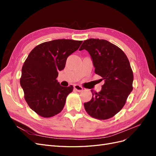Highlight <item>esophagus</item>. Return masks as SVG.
<instances>
[{
	"mask_svg": "<svg viewBox=\"0 0 156 156\" xmlns=\"http://www.w3.org/2000/svg\"><path fill=\"white\" fill-rule=\"evenodd\" d=\"M74 89L77 92H81L83 90V87L80 85H78V84H75V85H74Z\"/></svg>",
	"mask_w": 156,
	"mask_h": 156,
	"instance_id": "1",
	"label": "esophagus"
}]
</instances>
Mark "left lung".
I'll return each mask as SVG.
<instances>
[{
    "label": "left lung",
    "mask_w": 156,
    "mask_h": 156,
    "mask_svg": "<svg viewBox=\"0 0 156 156\" xmlns=\"http://www.w3.org/2000/svg\"><path fill=\"white\" fill-rule=\"evenodd\" d=\"M90 55L95 73L105 83L101 90L93 92L91 100L84 103L88 114L99 120L114 116L133 90V73L127 56L119 47L105 40L90 38L83 41L79 51Z\"/></svg>",
    "instance_id": "obj_1"
}]
</instances>
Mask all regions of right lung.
Listing matches in <instances>:
<instances>
[{"mask_svg": "<svg viewBox=\"0 0 156 156\" xmlns=\"http://www.w3.org/2000/svg\"><path fill=\"white\" fill-rule=\"evenodd\" d=\"M82 42L68 39L44 42L28 56L22 68L20 84L27 104L38 115L53 117L63 109L73 87L60 86L56 79L58 71L65 68L67 58Z\"/></svg>", "mask_w": 156, "mask_h": 156, "instance_id": "right-lung-1", "label": "right lung"}]
</instances>
